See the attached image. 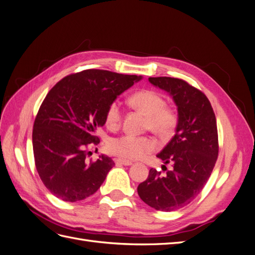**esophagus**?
Returning a JSON list of instances; mask_svg holds the SVG:
<instances>
[{
  "mask_svg": "<svg viewBox=\"0 0 255 255\" xmlns=\"http://www.w3.org/2000/svg\"><path fill=\"white\" fill-rule=\"evenodd\" d=\"M116 163L121 164V165H125V166H130V165H132V161L127 160V159H123V158H117V159H116Z\"/></svg>",
  "mask_w": 255,
  "mask_h": 255,
  "instance_id": "esophagus-1",
  "label": "esophagus"
}]
</instances>
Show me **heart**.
<instances>
[{
  "label": "heart",
  "instance_id": "b5f03b06",
  "mask_svg": "<svg viewBox=\"0 0 255 255\" xmlns=\"http://www.w3.org/2000/svg\"><path fill=\"white\" fill-rule=\"evenodd\" d=\"M134 109L146 116L144 128L160 138L174 135L179 125V114L172 106L166 105V99L160 92L153 89L136 91L128 98ZM122 121V112L118 101L112 102L105 113V125L111 129L118 128ZM157 143L151 136L122 135L113 138L109 143L112 153L126 159H140L154 152Z\"/></svg>",
  "mask_w": 255,
  "mask_h": 255
}]
</instances>
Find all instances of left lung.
<instances>
[{
	"mask_svg": "<svg viewBox=\"0 0 255 255\" xmlns=\"http://www.w3.org/2000/svg\"><path fill=\"white\" fill-rule=\"evenodd\" d=\"M149 81L172 96L179 125L172 139L157 154L173 168L167 170L164 165V175L152 168L137 191L149 206L171 212L190 203L210 179L219 151L217 122L210 100L187 82L168 76Z\"/></svg>",
	"mask_w": 255,
	"mask_h": 255,
	"instance_id": "obj_1",
	"label": "left lung"
}]
</instances>
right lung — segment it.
Instances as JSON below:
<instances>
[{
    "mask_svg": "<svg viewBox=\"0 0 255 255\" xmlns=\"http://www.w3.org/2000/svg\"><path fill=\"white\" fill-rule=\"evenodd\" d=\"M141 76L88 69L65 76L44 98L33 128L36 169L52 195L75 202L94 195L115 163L101 155L88 160L100 142L109 105Z\"/></svg>",
    "mask_w": 255,
    "mask_h": 255,
    "instance_id": "1",
    "label": "right lung"
}]
</instances>
